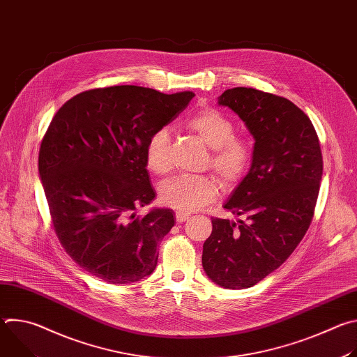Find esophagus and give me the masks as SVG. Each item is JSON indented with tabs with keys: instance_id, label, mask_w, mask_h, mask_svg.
<instances>
[{
	"instance_id": "1",
	"label": "esophagus",
	"mask_w": 357,
	"mask_h": 357,
	"mask_svg": "<svg viewBox=\"0 0 357 357\" xmlns=\"http://www.w3.org/2000/svg\"><path fill=\"white\" fill-rule=\"evenodd\" d=\"M189 213H186V212H176V215H175V218H176V222H179V223H182V222H186L188 219H189Z\"/></svg>"
}]
</instances>
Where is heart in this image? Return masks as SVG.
<instances>
[{
  "mask_svg": "<svg viewBox=\"0 0 357 357\" xmlns=\"http://www.w3.org/2000/svg\"><path fill=\"white\" fill-rule=\"evenodd\" d=\"M188 127L212 148L211 165L227 183L238 182L251 165L250 144L234 135V124L215 109H202L188 119ZM144 158L148 171L165 175L171 168V135L167 128L152 134L145 145ZM219 193V183L211 175L174 176L160 186L164 205L178 212H192L213 202Z\"/></svg>",
  "mask_w": 357,
  "mask_h": 357,
  "instance_id": "1",
  "label": "heart"
}]
</instances>
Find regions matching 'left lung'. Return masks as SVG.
Instances as JSON below:
<instances>
[{
  "label": "left lung",
  "mask_w": 357,
  "mask_h": 357,
  "mask_svg": "<svg viewBox=\"0 0 357 357\" xmlns=\"http://www.w3.org/2000/svg\"><path fill=\"white\" fill-rule=\"evenodd\" d=\"M218 105L244 121L254 148L247 175L225 203V209L245 222L212 219L202 266L215 284L243 289L277 270L307 233L324 161L310 117L288 98L234 87Z\"/></svg>",
  "instance_id": "1"
}]
</instances>
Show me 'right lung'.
<instances>
[{
    "instance_id": "obj_1",
    "label": "right lung",
    "mask_w": 357,
    "mask_h": 357,
    "mask_svg": "<svg viewBox=\"0 0 357 357\" xmlns=\"http://www.w3.org/2000/svg\"><path fill=\"white\" fill-rule=\"evenodd\" d=\"M193 97L139 86L93 89L68 100L50 121L39 178L61 244L91 275L131 284L155 270L157 247L175 216L171 209L135 216L155 197L144 149Z\"/></svg>"
}]
</instances>
